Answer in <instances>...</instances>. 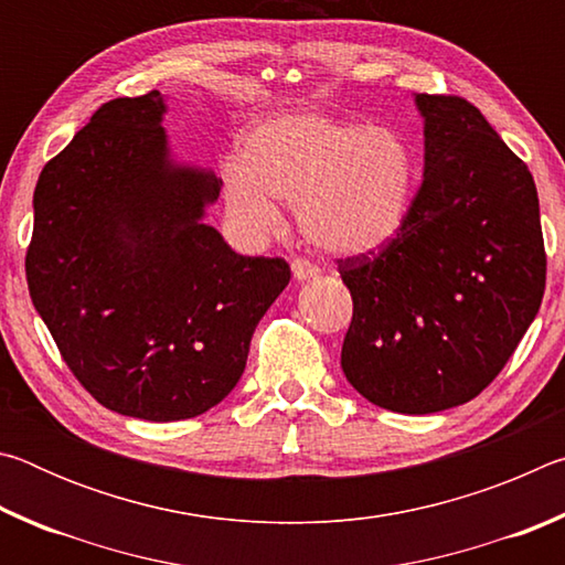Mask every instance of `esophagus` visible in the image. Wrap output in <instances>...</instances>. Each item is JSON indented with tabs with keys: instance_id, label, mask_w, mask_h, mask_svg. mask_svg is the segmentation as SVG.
<instances>
[{
	"instance_id": "34e87169",
	"label": "esophagus",
	"mask_w": 565,
	"mask_h": 565,
	"mask_svg": "<svg viewBox=\"0 0 565 565\" xmlns=\"http://www.w3.org/2000/svg\"><path fill=\"white\" fill-rule=\"evenodd\" d=\"M291 271H294V279L296 281H306V279H313V276L319 274V266L306 262V259H294L291 262Z\"/></svg>"
}]
</instances>
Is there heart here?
Masks as SVG:
<instances>
[{
	"label": "heart",
	"instance_id": "heart-1",
	"mask_svg": "<svg viewBox=\"0 0 565 565\" xmlns=\"http://www.w3.org/2000/svg\"><path fill=\"white\" fill-rule=\"evenodd\" d=\"M414 196V157L396 131L299 114L262 124L242 161L224 167V204L248 236L281 226L296 204L306 242L327 254H369L396 238Z\"/></svg>",
	"mask_w": 565,
	"mask_h": 565
}]
</instances>
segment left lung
Listing matches in <instances>:
<instances>
[{"label": "left lung", "mask_w": 565, "mask_h": 565, "mask_svg": "<svg viewBox=\"0 0 565 565\" xmlns=\"http://www.w3.org/2000/svg\"><path fill=\"white\" fill-rule=\"evenodd\" d=\"M424 181L379 252L339 259L353 317L341 369L363 398L434 414L501 374L546 289L539 194L529 167L471 102L416 94Z\"/></svg>", "instance_id": "8db88e82"}]
</instances>
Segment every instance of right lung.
<instances>
[{
	"label": "right lung",
	"instance_id": "obj_1",
	"mask_svg": "<svg viewBox=\"0 0 565 565\" xmlns=\"http://www.w3.org/2000/svg\"><path fill=\"white\" fill-rule=\"evenodd\" d=\"M154 89L119 97L42 169L26 286L76 381L109 411L194 418L242 379L256 323L291 279L242 256L204 206L212 171L169 159Z\"/></svg>",
	"mask_w": 565,
	"mask_h": 565
}]
</instances>
